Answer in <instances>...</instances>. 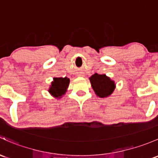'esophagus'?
Returning <instances> with one entry per match:
<instances>
[{
    "mask_svg": "<svg viewBox=\"0 0 158 158\" xmlns=\"http://www.w3.org/2000/svg\"><path fill=\"white\" fill-rule=\"evenodd\" d=\"M83 76V75H82V76Z\"/></svg>",
    "mask_w": 158,
    "mask_h": 158,
    "instance_id": "obj_1",
    "label": "esophagus"
}]
</instances>
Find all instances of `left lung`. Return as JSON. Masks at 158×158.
Wrapping results in <instances>:
<instances>
[{
  "label": "left lung",
  "instance_id": "8db88e82",
  "mask_svg": "<svg viewBox=\"0 0 158 158\" xmlns=\"http://www.w3.org/2000/svg\"><path fill=\"white\" fill-rule=\"evenodd\" d=\"M89 79L93 90L97 96L100 98L108 97L115 89L116 85L114 82L105 74L94 73Z\"/></svg>",
  "mask_w": 158,
  "mask_h": 158
}]
</instances>
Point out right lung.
Returning a JSON list of instances; mask_svg holds the SVG:
<instances>
[{"instance_id": "1", "label": "right lung", "mask_w": 158, "mask_h": 158, "mask_svg": "<svg viewBox=\"0 0 158 158\" xmlns=\"http://www.w3.org/2000/svg\"><path fill=\"white\" fill-rule=\"evenodd\" d=\"M69 84V79L67 77L54 78V81L51 82L48 92L51 95L55 98H60L65 94Z\"/></svg>"}]
</instances>
